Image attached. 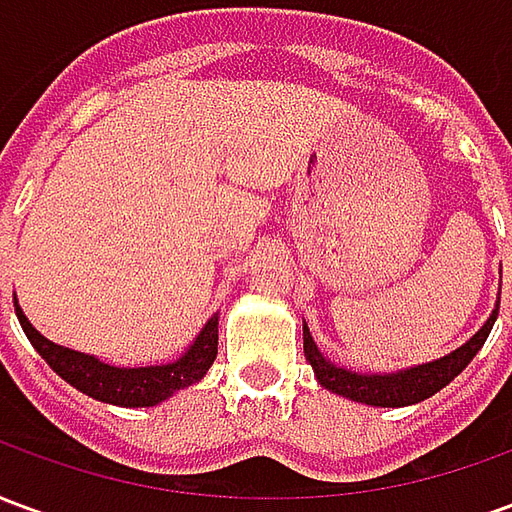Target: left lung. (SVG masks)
<instances>
[{"label": "left lung", "mask_w": 512, "mask_h": 512, "mask_svg": "<svg viewBox=\"0 0 512 512\" xmlns=\"http://www.w3.org/2000/svg\"><path fill=\"white\" fill-rule=\"evenodd\" d=\"M496 315H499V304L491 312V318L483 323V329L474 334L472 340H466L461 348H455L452 354L425 362V365L397 370V373H356L348 367H337L318 351V345L312 343L307 326H304V356L315 370V378L321 381V386H326L334 395H343L356 403H367V406H411L419 400H428L430 395H436L439 389L450 384L452 378L461 376L463 367L472 362L488 340Z\"/></svg>", "instance_id": "left-lung-1"}]
</instances>
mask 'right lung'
Instances as JSON below:
<instances>
[{"instance_id": "1", "label": "right lung", "mask_w": 512, "mask_h": 512, "mask_svg": "<svg viewBox=\"0 0 512 512\" xmlns=\"http://www.w3.org/2000/svg\"><path fill=\"white\" fill-rule=\"evenodd\" d=\"M16 315L21 329L29 337V343L38 348V354L49 362V367L57 376L65 378L68 384L76 386L84 395L123 408L156 406L161 400H167L169 395H175L178 389L197 384L208 373V367L213 365L216 345H219V315H213L211 321L202 326V332L194 337L189 351L175 362L150 367H115L106 365V362L90 354H79L73 348L46 340L27 321V315L21 312L18 301Z\"/></svg>"}]
</instances>
